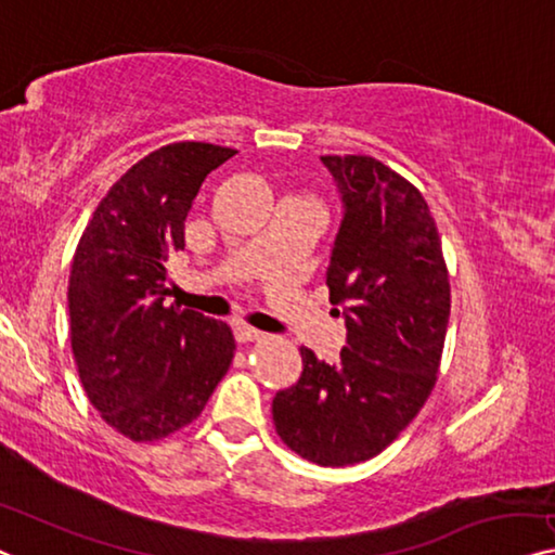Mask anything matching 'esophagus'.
<instances>
[{
  "mask_svg": "<svg viewBox=\"0 0 555 555\" xmlns=\"http://www.w3.org/2000/svg\"><path fill=\"white\" fill-rule=\"evenodd\" d=\"M267 336L263 334V331H259V328H251V326H246V324H236V338L238 341H261V338Z\"/></svg>",
  "mask_w": 555,
  "mask_h": 555,
  "instance_id": "1",
  "label": "esophagus"
}]
</instances>
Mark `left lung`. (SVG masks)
Segmentation results:
<instances>
[{
	"instance_id": "obj_1",
	"label": "left lung",
	"mask_w": 555,
	"mask_h": 555,
	"mask_svg": "<svg viewBox=\"0 0 555 555\" xmlns=\"http://www.w3.org/2000/svg\"><path fill=\"white\" fill-rule=\"evenodd\" d=\"M321 162L344 202L326 286L344 309L346 346L336 363L301 349V378L271 413L288 449L338 468L378 456L431 396L451 286L431 209L411 181L374 156Z\"/></svg>"
}]
</instances>
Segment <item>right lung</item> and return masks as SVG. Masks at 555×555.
<instances>
[{
  "instance_id": "1",
  "label": "right lung",
  "mask_w": 555,
  "mask_h": 555,
  "mask_svg": "<svg viewBox=\"0 0 555 555\" xmlns=\"http://www.w3.org/2000/svg\"><path fill=\"white\" fill-rule=\"evenodd\" d=\"M234 154L204 142L156 149L106 192L74 251V361L92 406L131 441L192 424L234 359L224 321L164 306L167 261L184 249L192 202Z\"/></svg>"
}]
</instances>
